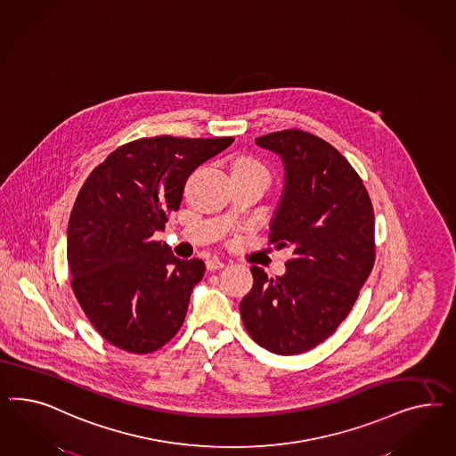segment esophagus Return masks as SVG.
Here are the masks:
<instances>
[{"label":"esophagus","mask_w":456,"mask_h":456,"mask_svg":"<svg viewBox=\"0 0 456 456\" xmlns=\"http://www.w3.org/2000/svg\"><path fill=\"white\" fill-rule=\"evenodd\" d=\"M206 265H208V271H217V269H222V267L225 265V263H224L222 259L212 257V259H208V263H206Z\"/></svg>","instance_id":"34e87169"}]
</instances>
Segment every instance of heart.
<instances>
[{"label":"heart","mask_w":456,"mask_h":456,"mask_svg":"<svg viewBox=\"0 0 456 456\" xmlns=\"http://www.w3.org/2000/svg\"><path fill=\"white\" fill-rule=\"evenodd\" d=\"M234 168H256V170L265 172V168L257 160H252V159H239L234 164Z\"/></svg>","instance_id":"heart-1"}]
</instances>
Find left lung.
<instances>
[{
  "label": "left lung",
  "instance_id": "left-lung-1",
  "mask_svg": "<svg viewBox=\"0 0 456 456\" xmlns=\"http://www.w3.org/2000/svg\"><path fill=\"white\" fill-rule=\"evenodd\" d=\"M256 145L284 164L271 242L292 257L282 276L252 265L254 286L239 309L257 345L299 354L338 330L373 269V206L356 170L322 138L294 128Z\"/></svg>",
  "mask_w": 456,
  "mask_h": 456
}]
</instances>
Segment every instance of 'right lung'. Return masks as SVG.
Wrapping results in <instances>:
<instances>
[{"instance_id": "add662e5", "label": "right lung", "mask_w": 456, "mask_h": 456, "mask_svg": "<svg viewBox=\"0 0 456 456\" xmlns=\"http://www.w3.org/2000/svg\"><path fill=\"white\" fill-rule=\"evenodd\" d=\"M232 137L140 138L95 167L71 208V289L98 334L128 353L167 345L187 314L206 264L183 261L153 240L179 210L189 175Z\"/></svg>"}]
</instances>
